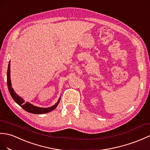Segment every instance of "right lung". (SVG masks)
Instances as JSON below:
<instances>
[{"label": "right lung", "mask_w": 150, "mask_h": 150, "mask_svg": "<svg viewBox=\"0 0 150 150\" xmlns=\"http://www.w3.org/2000/svg\"><path fill=\"white\" fill-rule=\"evenodd\" d=\"M7 83H8V87L10 95L12 96L13 99L15 100V102L18 104L21 107H22L23 109L28 112L32 113V114H45L47 112H49L50 111L53 110L55 109V108L57 107L58 104L60 102L61 98H59L58 102L50 107L48 108H43V107H39L33 105V104H31L29 102H24V100L19 96L15 92L13 89L12 88L11 86V79H10V61L8 64V71H7Z\"/></svg>", "instance_id": "1"}]
</instances>
